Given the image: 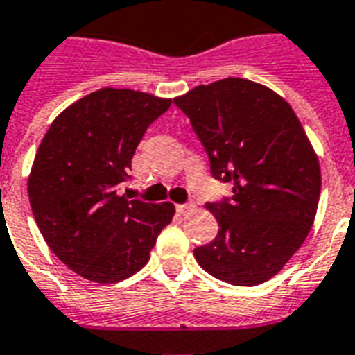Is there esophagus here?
Wrapping results in <instances>:
<instances>
[{"instance_id":"esophagus-1","label":"esophagus","mask_w":355,"mask_h":355,"mask_svg":"<svg viewBox=\"0 0 355 355\" xmlns=\"http://www.w3.org/2000/svg\"><path fill=\"white\" fill-rule=\"evenodd\" d=\"M192 209H194L192 203H178V205H175V211H178L180 215H189Z\"/></svg>"}]
</instances>
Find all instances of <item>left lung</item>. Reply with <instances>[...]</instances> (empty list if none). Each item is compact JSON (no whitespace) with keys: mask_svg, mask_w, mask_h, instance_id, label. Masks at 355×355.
I'll list each match as a JSON object with an SVG mask.
<instances>
[{"mask_svg":"<svg viewBox=\"0 0 355 355\" xmlns=\"http://www.w3.org/2000/svg\"><path fill=\"white\" fill-rule=\"evenodd\" d=\"M174 103L191 118L213 178L232 198L207 203L218 235L194 248L198 265L222 282L270 279L306 241L320 198V164L282 96L248 79L200 85Z\"/></svg>","mask_w":355,"mask_h":355,"instance_id":"obj_1","label":"left lung"}]
</instances>
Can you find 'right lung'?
<instances>
[{
	"mask_svg": "<svg viewBox=\"0 0 355 355\" xmlns=\"http://www.w3.org/2000/svg\"><path fill=\"white\" fill-rule=\"evenodd\" d=\"M172 100L131 89H100L49 125L27 181L33 216L49 250L76 274L118 283L150 259L174 203L120 196L150 123Z\"/></svg>",
	"mask_w": 355,
	"mask_h": 355,
	"instance_id": "right-lung-1",
	"label": "right lung"
}]
</instances>
